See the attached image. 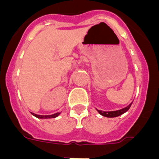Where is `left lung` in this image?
Listing matches in <instances>:
<instances>
[{"instance_id": "obj_1", "label": "left lung", "mask_w": 159, "mask_h": 159, "mask_svg": "<svg viewBox=\"0 0 159 159\" xmlns=\"http://www.w3.org/2000/svg\"><path fill=\"white\" fill-rule=\"evenodd\" d=\"M132 102L131 103H130V104H129L127 107H126L123 108V109H120V110H118V111H103L97 110V109L96 110H97V111L100 114L101 116H104V117H107V118L118 117V116H121V115L124 114L125 112H127V111L130 109V106H131V104H132Z\"/></svg>"}]
</instances>
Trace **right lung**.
Wrapping results in <instances>:
<instances>
[{"label": "right lung", "mask_w": 159, "mask_h": 159, "mask_svg": "<svg viewBox=\"0 0 159 159\" xmlns=\"http://www.w3.org/2000/svg\"><path fill=\"white\" fill-rule=\"evenodd\" d=\"M32 116H34L35 117L38 118V119H52V118H57V116H60V112H57L53 115H49V116H40V115H36V114L32 113Z\"/></svg>", "instance_id": "1"}]
</instances>
